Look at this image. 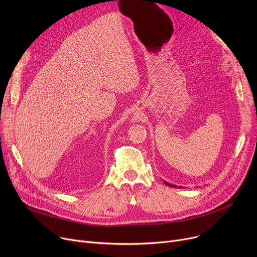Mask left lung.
<instances>
[{
	"mask_svg": "<svg viewBox=\"0 0 257 257\" xmlns=\"http://www.w3.org/2000/svg\"><path fill=\"white\" fill-rule=\"evenodd\" d=\"M165 182V184H167V185H169V186H171V187H177L176 185H174V184H171V183H169V182H167V181H164Z\"/></svg>",
	"mask_w": 257,
	"mask_h": 257,
	"instance_id": "obj_1",
	"label": "left lung"
}]
</instances>
